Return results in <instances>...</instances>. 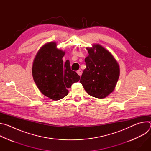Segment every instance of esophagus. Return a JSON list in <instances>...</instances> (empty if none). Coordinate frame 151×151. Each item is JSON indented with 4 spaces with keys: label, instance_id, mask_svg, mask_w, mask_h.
I'll list each match as a JSON object with an SVG mask.
<instances>
[{
    "label": "esophagus",
    "instance_id": "34e87169",
    "mask_svg": "<svg viewBox=\"0 0 151 151\" xmlns=\"http://www.w3.org/2000/svg\"><path fill=\"white\" fill-rule=\"evenodd\" d=\"M77 73H78L79 76H81V75H82V70H81V69L78 70L77 71Z\"/></svg>",
    "mask_w": 151,
    "mask_h": 151
}]
</instances>
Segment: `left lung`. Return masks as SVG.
<instances>
[{
	"mask_svg": "<svg viewBox=\"0 0 151 151\" xmlns=\"http://www.w3.org/2000/svg\"><path fill=\"white\" fill-rule=\"evenodd\" d=\"M89 55L85 58L81 83L87 93L103 99L114 90L119 76V64L111 53L99 44L87 48Z\"/></svg>",
	"mask_w": 151,
	"mask_h": 151,
	"instance_id": "left-lung-1",
	"label": "left lung"
}]
</instances>
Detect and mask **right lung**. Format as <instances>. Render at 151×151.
<instances>
[{"label":"right lung","instance_id":"obj_1","mask_svg":"<svg viewBox=\"0 0 151 151\" xmlns=\"http://www.w3.org/2000/svg\"><path fill=\"white\" fill-rule=\"evenodd\" d=\"M64 54L65 52L57 48L55 42H49L40 48L33 63L32 75L38 89L54 100L66 96L71 85L80 79L71 70L68 60L63 63Z\"/></svg>","mask_w":151,"mask_h":151}]
</instances>
